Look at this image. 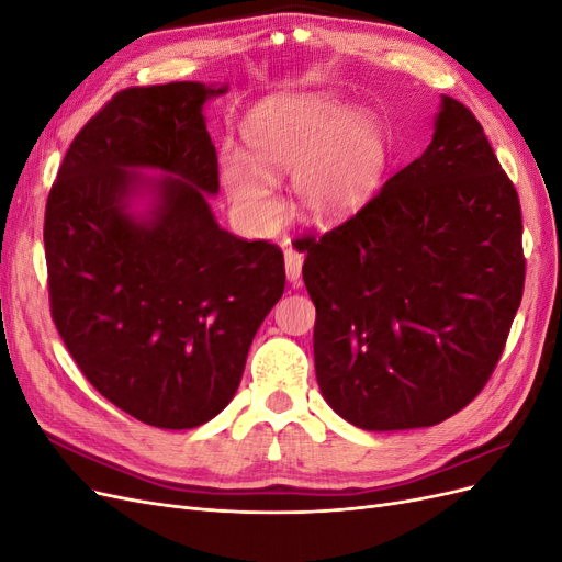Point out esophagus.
Masks as SVG:
<instances>
[{"label": "esophagus", "instance_id": "obj_1", "mask_svg": "<svg viewBox=\"0 0 562 562\" xmlns=\"http://www.w3.org/2000/svg\"><path fill=\"white\" fill-rule=\"evenodd\" d=\"M283 260H285V277L291 283H297L302 277V252H297L295 248H285L283 252Z\"/></svg>", "mask_w": 562, "mask_h": 562}]
</instances>
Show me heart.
Returning a JSON list of instances; mask_svg holds the SVG:
<instances>
[{
  "mask_svg": "<svg viewBox=\"0 0 562 562\" xmlns=\"http://www.w3.org/2000/svg\"><path fill=\"white\" fill-rule=\"evenodd\" d=\"M248 157L220 155V182L246 225L279 215L271 178L293 176L297 209L314 223H339L378 194L391 145L378 116L335 93H283L255 105L244 122Z\"/></svg>",
  "mask_w": 562,
  "mask_h": 562,
  "instance_id": "1",
  "label": "heart"
}]
</instances>
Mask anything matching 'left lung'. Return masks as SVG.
Instances as JSON below:
<instances>
[{
    "instance_id": "left-lung-1",
    "label": "left lung",
    "mask_w": 562,
    "mask_h": 562,
    "mask_svg": "<svg viewBox=\"0 0 562 562\" xmlns=\"http://www.w3.org/2000/svg\"><path fill=\"white\" fill-rule=\"evenodd\" d=\"M323 398L366 431L434 427L487 384L520 307L522 217L483 126L443 95L424 155L295 241Z\"/></svg>"
}]
</instances>
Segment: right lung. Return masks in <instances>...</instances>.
Listing matches in <instances>:
<instances>
[{"mask_svg": "<svg viewBox=\"0 0 562 562\" xmlns=\"http://www.w3.org/2000/svg\"><path fill=\"white\" fill-rule=\"evenodd\" d=\"M225 91L171 81L116 93L77 133L46 201L63 342L100 396L159 429L225 411L285 285L281 248L239 239L211 211L217 155L201 110ZM138 195L150 196L143 214Z\"/></svg>", "mask_w": 562, "mask_h": 562, "instance_id": "1", "label": "right lung"}]
</instances>
